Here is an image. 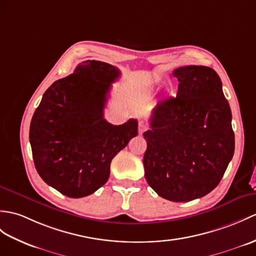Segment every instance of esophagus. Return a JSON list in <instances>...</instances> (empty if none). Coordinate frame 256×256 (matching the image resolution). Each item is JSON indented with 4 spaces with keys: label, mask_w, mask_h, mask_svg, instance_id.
Returning <instances> with one entry per match:
<instances>
[{
    "label": "esophagus",
    "mask_w": 256,
    "mask_h": 256,
    "mask_svg": "<svg viewBox=\"0 0 256 256\" xmlns=\"http://www.w3.org/2000/svg\"><path fill=\"white\" fill-rule=\"evenodd\" d=\"M146 130H147V126H145V124L142 123V122H140V124H138V133L142 134Z\"/></svg>",
    "instance_id": "esophagus-1"
}]
</instances>
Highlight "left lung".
<instances>
[{
  "label": "left lung",
  "instance_id": "obj_1",
  "mask_svg": "<svg viewBox=\"0 0 256 256\" xmlns=\"http://www.w3.org/2000/svg\"><path fill=\"white\" fill-rule=\"evenodd\" d=\"M176 97L159 101L144 133L145 178L162 198L190 202L215 188L234 152L231 110L210 68L174 70Z\"/></svg>",
  "mask_w": 256,
  "mask_h": 256
}]
</instances>
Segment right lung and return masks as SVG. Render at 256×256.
I'll return each mask as SVG.
<instances>
[{"instance_id":"right-lung-1","label":"right lung","mask_w":256,"mask_h":256,"mask_svg":"<svg viewBox=\"0 0 256 256\" xmlns=\"http://www.w3.org/2000/svg\"><path fill=\"white\" fill-rule=\"evenodd\" d=\"M114 65L87 60L46 89L29 128L34 167L48 186L72 198L96 192L108 181L110 164L138 135V120L106 121Z\"/></svg>"}]
</instances>
